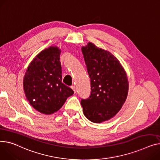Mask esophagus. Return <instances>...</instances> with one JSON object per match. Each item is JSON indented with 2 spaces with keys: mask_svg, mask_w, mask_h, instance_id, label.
I'll list each match as a JSON object with an SVG mask.
<instances>
[{
  "mask_svg": "<svg viewBox=\"0 0 160 160\" xmlns=\"http://www.w3.org/2000/svg\"><path fill=\"white\" fill-rule=\"evenodd\" d=\"M71 88V89L74 91V92H76V87H75V86H72Z\"/></svg>",
  "mask_w": 160,
  "mask_h": 160,
  "instance_id": "obj_1",
  "label": "esophagus"
}]
</instances>
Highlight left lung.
Listing matches in <instances>:
<instances>
[{
  "mask_svg": "<svg viewBox=\"0 0 160 160\" xmlns=\"http://www.w3.org/2000/svg\"><path fill=\"white\" fill-rule=\"evenodd\" d=\"M82 51L91 79L89 98L81 100L83 114L91 122L100 123L118 113L125 103L129 91L127 73L109 51L88 42Z\"/></svg>",
  "mask_w": 160,
  "mask_h": 160,
  "instance_id": "obj_1",
  "label": "left lung"
}]
</instances>
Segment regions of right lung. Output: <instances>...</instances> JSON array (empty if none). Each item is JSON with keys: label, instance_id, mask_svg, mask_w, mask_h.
I'll return each mask as SVG.
<instances>
[{"label": "right lung", "instance_id": "right-lung-1", "mask_svg": "<svg viewBox=\"0 0 160 160\" xmlns=\"http://www.w3.org/2000/svg\"><path fill=\"white\" fill-rule=\"evenodd\" d=\"M61 49L54 46L40 52L31 62L23 79L26 99L37 111H58L74 91L62 82Z\"/></svg>", "mask_w": 160, "mask_h": 160}]
</instances>
